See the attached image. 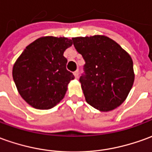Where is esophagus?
I'll list each match as a JSON object with an SVG mask.
<instances>
[{
  "instance_id": "obj_1",
  "label": "esophagus",
  "mask_w": 152,
  "mask_h": 152,
  "mask_svg": "<svg viewBox=\"0 0 152 152\" xmlns=\"http://www.w3.org/2000/svg\"><path fill=\"white\" fill-rule=\"evenodd\" d=\"M74 75L75 78H77L78 77V71L77 70V71H75V72H74Z\"/></svg>"
}]
</instances>
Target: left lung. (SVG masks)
<instances>
[{
    "label": "left lung",
    "instance_id": "left-lung-1",
    "mask_svg": "<svg viewBox=\"0 0 152 152\" xmlns=\"http://www.w3.org/2000/svg\"><path fill=\"white\" fill-rule=\"evenodd\" d=\"M85 60L79 78L86 102L101 112L117 108L126 100L135 74L130 54L104 35L72 39Z\"/></svg>",
    "mask_w": 152,
    "mask_h": 152
}]
</instances>
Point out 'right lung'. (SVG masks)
I'll return each instance as SVG.
<instances>
[{"instance_id": "1", "label": "right lung", "mask_w": 152, "mask_h": 152, "mask_svg": "<svg viewBox=\"0 0 152 152\" xmlns=\"http://www.w3.org/2000/svg\"><path fill=\"white\" fill-rule=\"evenodd\" d=\"M73 45L65 37L45 36L30 44L15 63L12 76L19 94L34 108L50 109L62 100L74 78L66 69V49Z\"/></svg>"}]
</instances>
